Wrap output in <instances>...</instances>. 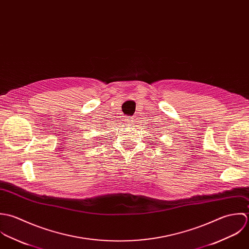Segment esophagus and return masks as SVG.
Returning <instances> with one entry per match:
<instances>
[{"label": "esophagus", "instance_id": "1", "mask_svg": "<svg viewBox=\"0 0 249 249\" xmlns=\"http://www.w3.org/2000/svg\"><path fill=\"white\" fill-rule=\"evenodd\" d=\"M126 123L128 126H132L133 124H135V119L132 117V118H129V119H126Z\"/></svg>", "mask_w": 249, "mask_h": 249}]
</instances>
